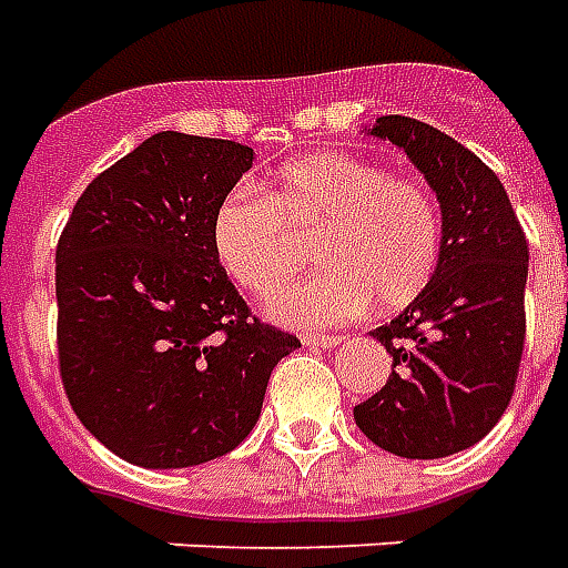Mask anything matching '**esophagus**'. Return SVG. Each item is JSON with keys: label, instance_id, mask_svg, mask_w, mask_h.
Wrapping results in <instances>:
<instances>
[{"label": "esophagus", "instance_id": "obj_1", "mask_svg": "<svg viewBox=\"0 0 568 568\" xmlns=\"http://www.w3.org/2000/svg\"><path fill=\"white\" fill-rule=\"evenodd\" d=\"M346 337H339V334H304V343L313 348H334L339 346Z\"/></svg>", "mask_w": 568, "mask_h": 568}]
</instances>
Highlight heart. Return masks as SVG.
<instances>
[{
    "mask_svg": "<svg viewBox=\"0 0 568 568\" xmlns=\"http://www.w3.org/2000/svg\"><path fill=\"white\" fill-rule=\"evenodd\" d=\"M288 229H318L316 262L325 267L273 304L295 327L337 325L369 301L403 310L434 283L443 258L434 192L364 155H304L276 168L264 195L231 189L213 210L210 243L231 283L271 301L297 264Z\"/></svg>",
    "mask_w": 568,
    "mask_h": 568,
    "instance_id": "1",
    "label": "heart"
}]
</instances>
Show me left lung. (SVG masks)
Segmentation results:
<instances>
[{"mask_svg":"<svg viewBox=\"0 0 568 568\" xmlns=\"http://www.w3.org/2000/svg\"><path fill=\"white\" fill-rule=\"evenodd\" d=\"M367 134L400 146L436 192L443 258L400 316L369 331L388 348L390 376L355 406V424L397 457L457 455L490 434L515 394L530 246L497 174L455 138L397 113Z\"/></svg>","mask_w":568,"mask_h":568,"instance_id":"left-lung-1","label":"left lung"}]
</instances>
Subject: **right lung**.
<instances>
[{"mask_svg": "<svg viewBox=\"0 0 568 568\" xmlns=\"http://www.w3.org/2000/svg\"><path fill=\"white\" fill-rule=\"evenodd\" d=\"M252 146L159 132L83 189L57 243L62 388L104 448L146 469L229 455L258 422L271 369L301 348L222 271L213 210Z\"/></svg>", "mask_w": 568, "mask_h": 568, "instance_id": "1", "label": "right lung"}]
</instances>
